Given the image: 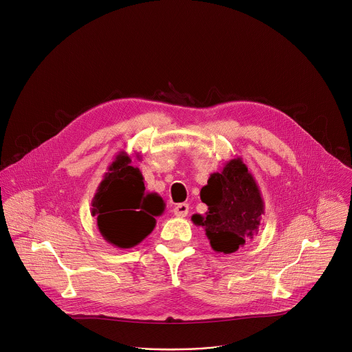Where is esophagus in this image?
<instances>
[{
  "mask_svg": "<svg viewBox=\"0 0 352 352\" xmlns=\"http://www.w3.org/2000/svg\"><path fill=\"white\" fill-rule=\"evenodd\" d=\"M173 212H174V216H177V217H185L189 212V206H188V204H178L173 209Z\"/></svg>",
  "mask_w": 352,
  "mask_h": 352,
  "instance_id": "esophagus-1",
  "label": "esophagus"
}]
</instances>
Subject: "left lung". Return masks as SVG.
Instances as JSON below:
<instances>
[{"mask_svg":"<svg viewBox=\"0 0 352 352\" xmlns=\"http://www.w3.org/2000/svg\"><path fill=\"white\" fill-rule=\"evenodd\" d=\"M200 199L208 205L206 216L193 214L192 221L205 228L216 252L234 254L258 234L265 214L263 197L241 157L210 174L208 185L200 189Z\"/></svg>","mask_w":352,"mask_h":352,"instance_id":"8db88e82","label":"left lung"}]
</instances>
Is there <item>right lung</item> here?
<instances>
[{
	"label": "right lung",
	"mask_w": 352,
	"mask_h": 352,
	"mask_svg": "<svg viewBox=\"0 0 352 352\" xmlns=\"http://www.w3.org/2000/svg\"><path fill=\"white\" fill-rule=\"evenodd\" d=\"M131 162L128 153L120 152L91 200L100 234L121 249L136 246L152 232L155 217L163 214L166 206L157 193H146L142 173Z\"/></svg>",
	"instance_id": "add662e5"
}]
</instances>
